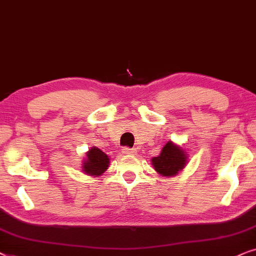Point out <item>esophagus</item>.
Listing matches in <instances>:
<instances>
[{
    "label": "esophagus",
    "mask_w": 256,
    "mask_h": 256,
    "mask_svg": "<svg viewBox=\"0 0 256 256\" xmlns=\"http://www.w3.org/2000/svg\"><path fill=\"white\" fill-rule=\"evenodd\" d=\"M122 152L124 153V154H128V156H132V154H134L136 153V150L134 148H122Z\"/></svg>",
    "instance_id": "34e87169"
}]
</instances>
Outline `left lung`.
Segmentation results:
<instances>
[{
	"mask_svg": "<svg viewBox=\"0 0 256 256\" xmlns=\"http://www.w3.org/2000/svg\"><path fill=\"white\" fill-rule=\"evenodd\" d=\"M186 160L187 158L184 150L168 142L162 148V153L152 159V165L160 174L171 176L182 171L184 166L186 165Z\"/></svg>",
	"mask_w": 256,
	"mask_h": 256,
	"instance_id": "obj_1",
	"label": "left lung"
}]
</instances>
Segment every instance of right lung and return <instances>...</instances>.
Here are the masks:
<instances>
[{"label": "right lung", "mask_w": 256, "mask_h": 256, "mask_svg": "<svg viewBox=\"0 0 256 256\" xmlns=\"http://www.w3.org/2000/svg\"><path fill=\"white\" fill-rule=\"evenodd\" d=\"M110 159L100 148H94L86 153V160L83 164V171L90 176H100L108 168Z\"/></svg>", "instance_id": "1"}]
</instances>
